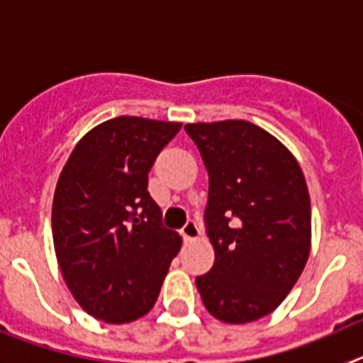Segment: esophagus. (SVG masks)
Wrapping results in <instances>:
<instances>
[{"label": "esophagus", "instance_id": "obj_1", "mask_svg": "<svg viewBox=\"0 0 363 363\" xmlns=\"http://www.w3.org/2000/svg\"><path fill=\"white\" fill-rule=\"evenodd\" d=\"M182 236H184L185 242H192L200 236V225H198L194 220H187V223L182 229Z\"/></svg>", "mask_w": 363, "mask_h": 363}]
</instances>
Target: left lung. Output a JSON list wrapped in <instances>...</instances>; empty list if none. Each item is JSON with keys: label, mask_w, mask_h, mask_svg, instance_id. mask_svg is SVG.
Wrapping results in <instances>:
<instances>
[{"label": "left lung", "mask_w": 363, "mask_h": 363, "mask_svg": "<svg viewBox=\"0 0 363 363\" xmlns=\"http://www.w3.org/2000/svg\"><path fill=\"white\" fill-rule=\"evenodd\" d=\"M209 174L205 229L214 265L196 277L205 309L225 323L264 318L306 267L311 200L293 154L255 123H189Z\"/></svg>", "instance_id": "1"}]
</instances>
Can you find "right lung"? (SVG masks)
<instances>
[{"mask_svg":"<svg viewBox=\"0 0 363 363\" xmlns=\"http://www.w3.org/2000/svg\"><path fill=\"white\" fill-rule=\"evenodd\" d=\"M182 123L120 116L79 140L57 179L52 238L67 287L107 323L149 313L182 247L150 198V167Z\"/></svg>","mask_w":363,"mask_h":363,"instance_id":"right-lung-1","label":"right lung"}]
</instances>
